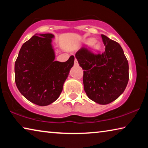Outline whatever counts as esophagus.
<instances>
[{"mask_svg": "<svg viewBox=\"0 0 148 148\" xmlns=\"http://www.w3.org/2000/svg\"><path fill=\"white\" fill-rule=\"evenodd\" d=\"M74 65H75V66H77V65H78V62H77V59H75V61H74Z\"/></svg>", "mask_w": 148, "mask_h": 148, "instance_id": "34e87169", "label": "esophagus"}]
</instances>
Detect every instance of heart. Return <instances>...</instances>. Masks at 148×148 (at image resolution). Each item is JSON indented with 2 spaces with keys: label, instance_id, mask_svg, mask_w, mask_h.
<instances>
[{
  "label": "heart",
  "instance_id": "obj_1",
  "mask_svg": "<svg viewBox=\"0 0 148 148\" xmlns=\"http://www.w3.org/2000/svg\"><path fill=\"white\" fill-rule=\"evenodd\" d=\"M87 44H90V46L94 50H99L101 48V44L99 42L95 41L94 38H89L87 40Z\"/></svg>",
  "mask_w": 148,
  "mask_h": 148
}]
</instances>
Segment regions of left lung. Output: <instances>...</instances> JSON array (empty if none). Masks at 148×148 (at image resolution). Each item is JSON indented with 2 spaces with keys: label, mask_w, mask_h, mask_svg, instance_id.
I'll use <instances>...</instances> for the list:
<instances>
[{
  "label": "left lung",
  "mask_w": 148,
  "mask_h": 148,
  "mask_svg": "<svg viewBox=\"0 0 148 148\" xmlns=\"http://www.w3.org/2000/svg\"><path fill=\"white\" fill-rule=\"evenodd\" d=\"M105 51L94 54L82 47L75 57L84 70L83 82L87 97L99 104L114 101L128 84L129 63L121 46L101 34Z\"/></svg>",
  "instance_id": "1"
}]
</instances>
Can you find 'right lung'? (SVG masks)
<instances>
[{"label":"right lung","instance_id":"obj_1","mask_svg":"<svg viewBox=\"0 0 148 148\" xmlns=\"http://www.w3.org/2000/svg\"><path fill=\"white\" fill-rule=\"evenodd\" d=\"M54 35L36 34L23 44L15 62V82L25 98L36 105L47 106L59 98L74 65L72 56L66 62L55 61Z\"/></svg>","mask_w":148,"mask_h":148}]
</instances>
